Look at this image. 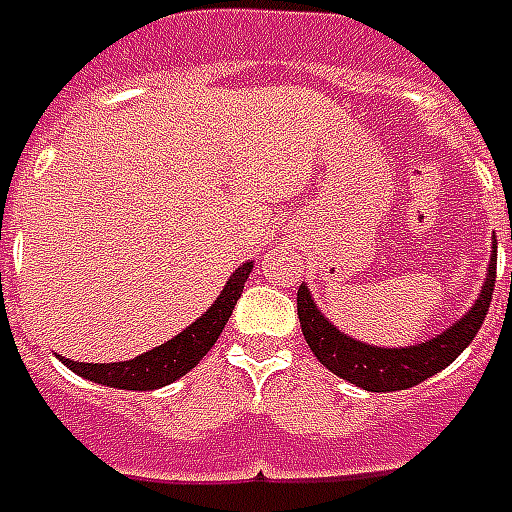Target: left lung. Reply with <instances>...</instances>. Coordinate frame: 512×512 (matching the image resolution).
Returning a JSON list of instances; mask_svg holds the SVG:
<instances>
[{"instance_id": "obj_1", "label": "left lung", "mask_w": 512, "mask_h": 512, "mask_svg": "<svg viewBox=\"0 0 512 512\" xmlns=\"http://www.w3.org/2000/svg\"><path fill=\"white\" fill-rule=\"evenodd\" d=\"M494 282H497V238L491 241L488 274L478 301L445 331L410 347H377V344L352 339L320 312V306L314 304L306 285L298 287V320H301V331H304L306 344L312 347L314 358L323 363L328 372L358 385L363 391H407L412 385L442 372L472 344L475 333L486 320Z\"/></svg>"}]
</instances>
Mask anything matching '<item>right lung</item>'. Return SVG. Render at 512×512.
I'll use <instances>...</instances> for the list:
<instances>
[{
  "label": "right lung",
  "mask_w": 512,
  "mask_h": 512,
  "mask_svg": "<svg viewBox=\"0 0 512 512\" xmlns=\"http://www.w3.org/2000/svg\"><path fill=\"white\" fill-rule=\"evenodd\" d=\"M252 268H255V260H246L244 266H238L227 279V285L222 287V293L217 295V301L208 306L195 323L187 325L184 331L176 333L173 339H168L160 347L140 352L138 358L119 363H78L70 361V358H62V363L83 380L108 385V388H119V391H157V388H165L170 382L184 377L189 369H195L203 361V355L214 347L219 333H222L230 314L236 309V301L244 293V282L252 274Z\"/></svg>",
  "instance_id": "obj_1"
}]
</instances>
